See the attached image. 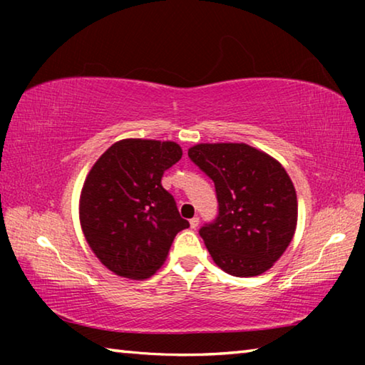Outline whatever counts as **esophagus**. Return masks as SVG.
<instances>
[{"mask_svg": "<svg viewBox=\"0 0 365 365\" xmlns=\"http://www.w3.org/2000/svg\"><path fill=\"white\" fill-rule=\"evenodd\" d=\"M197 225H200V217H197V215H195L193 219H190V227L191 228H196Z\"/></svg>", "mask_w": 365, "mask_h": 365, "instance_id": "obj_1", "label": "esophagus"}]
</instances>
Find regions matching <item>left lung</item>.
Returning <instances> with one entry per match:
<instances>
[{
  "instance_id": "left-lung-1",
  "label": "left lung",
  "mask_w": 365,
  "mask_h": 365,
  "mask_svg": "<svg viewBox=\"0 0 365 365\" xmlns=\"http://www.w3.org/2000/svg\"><path fill=\"white\" fill-rule=\"evenodd\" d=\"M188 158L215 187L217 215L200 228L214 262L235 277L269 270L288 248L298 220L287 170L245 143L196 145Z\"/></svg>"
}]
</instances>
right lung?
<instances>
[{"label": "right lung", "instance_id": "1", "mask_svg": "<svg viewBox=\"0 0 365 365\" xmlns=\"http://www.w3.org/2000/svg\"><path fill=\"white\" fill-rule=\"evenodd\" d=\"M182 158L174 141H117L91 168L80 196V224L96 257L127 279H148L188 228L163 175Z\"/></svg>", "mask_w": 365, "mask_h": 365}]
</instances>
